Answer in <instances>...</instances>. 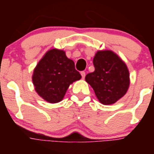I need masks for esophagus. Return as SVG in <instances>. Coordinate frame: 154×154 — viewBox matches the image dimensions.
Here are the masks:
<instances>
[{
  "label": "esophagus",
  "instance_id": "34e87169",
  "mask_svg": "<svg viewBox=\"0 0 154 154\" xmlns=\"http://www.w3.org/2000/svg\"><path fill=\"white\" fill-rule=\"evenodd\" d=\"M81 75H82V79H85V72H81Z\"/></svg>",
  "mask_w": 154,
  "mask_h": 154
}]
</instances>
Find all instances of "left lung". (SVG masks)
<instances>
[{"instance_id": "8db88e82", "label": "left lung", "mask_w": 154, "mask_h": 154, "mask_svg": "<svg viewBox=\"0 0 154 154\" xmlns=\"http://www.w3.org/2000/svg\"><path fill=\"white\" fill-rule=\"evenodd\" d=\"M95 71L85 76L99 101L113 104L126 93L130 85V72L119 56L109 50L98 51L93 58Z\"/></svg>"}]
</instances>
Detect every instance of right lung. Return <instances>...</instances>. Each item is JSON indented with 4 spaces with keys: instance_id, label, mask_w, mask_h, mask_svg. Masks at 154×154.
Listing matches in <instances>:
<instances>
[{
    "instance_id": "obj_1",
    "label": "right lung",
    "mask_w": 154,
    "mask_h": 154,
    "mask_svg": "<svg viewBox=\"0 0 154 154\" xmlns=\"http://www.w3.org/2000/svg\"><path fill=\"white\" fill-rule=\"evenodd\" d=\"M81 75L65 52L56 48L49 50L38 62L32 75L35 89L50 103L62 101L71 84L79 80Z\"/></svg>"
}]
</instances>
